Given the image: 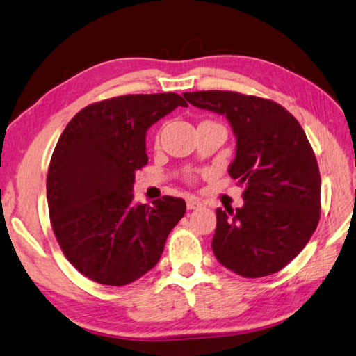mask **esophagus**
<instances>
[{
    "instance_id": "obj_1",
    "label": "esophagus",
    "mask_w": 356,
    "mask_h": 356,
    "mask_svg": "<svg viewBox=\"0 0 356 356\" xmlns=\"http://www.w3.org/2000/svg\"><path fill=\"white\" fill-rule=\"evenodd\" d=\"M186 205H187V209L188 210H195V209H200L201 207V201L200 200H196V198H188L187 201H186Z\"/></svg>"
}]
</instances>
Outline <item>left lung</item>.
<instances>
[{"mask_svg":"<svg viewBox=\"0 0 356 356\" xmlns=\"http://www.w3.org/2000/svg\"><path fill=\"white\" fill-rule=\"evenodd\" d=\"M188 104L225 115L236 137L228 173L243 187L241 209H218L211 248L242 277L285 268L320 220L317 158L296 117L273 100L234 91L186 92Z\"/></svg>","mask_w":356,"mask_h":356,"instance_id":"left-lung-1","label":"left lung"}]
</instances>
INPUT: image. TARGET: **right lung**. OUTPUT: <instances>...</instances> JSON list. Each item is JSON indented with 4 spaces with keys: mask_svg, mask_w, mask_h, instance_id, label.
<instances>
[{
    "mask_svg": "<svg viewBox=\"0 0 356 356\" xmlns=\"http://www.w3.org/2000/svg\"><path fill=\"white\" fill-rule=\"evenodd\" d=\"M187 102L175 92L128 94L85 106L62 132L47 175L54 236L86 277L124 286L151 271L186 202L134 204L136 172L147 163L146 132Z\"/></svg>",
    "mask_w": 356,
    "mask_h": 356,
    "instance_id": "obj_1",
    "label": "right lung"
}]
</instances>
